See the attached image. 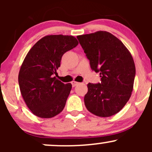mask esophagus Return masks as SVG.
Segmentation results:
<instances>
[{"label":"esophagus","mask_w":152,"mask_h":152,"mask_svg":"<svg viewBox=\"0 0 152 152\" xmlns=\"http://www.w3.org/2000/svg\"><path fill=\"white\" fill-rule=\"evenodd\" d=\"M71 84H72V86H73V87H74V86H77L78 84H79V83H78V82H77V81H73L72 82H71Z\"/></svg>","instance_id":"obj_1"}]
</instances>
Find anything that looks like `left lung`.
I'll list each match as a JSON object with an SVG mask.
<instances>
[{
    "instance_id": "left-lung-1",
    "label": "left lung",
    "mask_w": 152,
    "mask_h": 152,
    "mask_svg": "<svg viewBox=\"0 0 152 152\" xmlns=\"http://www.w3.org/2000/svg\"><path fill=\"white\" fill-rule=\"evenodd\" d=\"M92 70L100 73L102 82L87 84L84 96L91 113L109 117L117 114L129 100L136 68L133 57L124 43L107 31L78 36Z\"/></svg>"
}]
</instances>
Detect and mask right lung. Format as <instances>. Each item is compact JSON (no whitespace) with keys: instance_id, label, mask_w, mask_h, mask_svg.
<instances>
[{"instance_id":"1","label":"right lung","mask_w":152,"mask_h":152,"mask_svg":"<svg viewBox=\"0 0 152 152\" xmlns=\"http://www.w3.org/2000/svg\"><path fill=\"white\" fill-rule=\"evenodd\" d=\"M78 42L73 36L49 35L40 39L24 58L18 74L20 93L31 112L50 118L64 109L72 88L56 78L64 53Z\"/></svg>"}]
</instances>
